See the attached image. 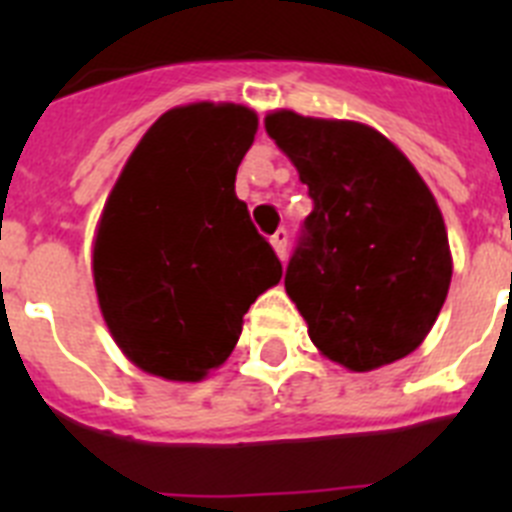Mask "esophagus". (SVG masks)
Wrapping results in <instances>:
<instances>
[{
  "mask_svg": "<svg viewBox=\"0 0 512 512\" xmlns=\"http://www.w3.org/2000/svg\"><path fill=\"white\" fill-rule=\"evenodd\" d=\"M287 243H289V233L284 228H279L277 233L271 235V246H274V251H277L279 259H287Z\"/></svg>",
  "mask_w": 512,
  "mask_h": 512,
  "instance_id": "34e87169",
  "label": "esophagus"
}]
</instances>
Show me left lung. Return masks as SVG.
Returning a JSON list of instances; mask_svg holds the SVG:
<instances>
[{"label":"left lung","mask_w":512,"mask_h":512,"mask_svg":"<svg viewBox=\"0 0 512 512\" xmlns=\"http://www.w3.org/2000/svg\"><path fill=\"white\" fill-rule=\"evenodd\" d=\"M266 133L312 197L284 277L310 341L351 372L413 354L451 284L431 189L395 143L361 122L277 110Z\"/></svg>","instance_id":"1"}]
</instances>
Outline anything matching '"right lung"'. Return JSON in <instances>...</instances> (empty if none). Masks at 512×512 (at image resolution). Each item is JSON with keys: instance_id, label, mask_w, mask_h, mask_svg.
Segmentation results:
<instances>
[{"instance_id": "right-lung-1", "label": "right lung", "mask_w": 512, "mask_h": 512, "mask_svg": "<svg viewBox=\"0 0 512 512\" xmlns=\"http://www.w3.org/2000/svg\"><path fill=\"white\" fill-rule=\"evenodd\" d=\"M259 128L243 104L174 107L140 138L94 238V287L112 338L135 366L200 382L230 356L243 315L282 264L235 197Z\"/></svg>"}]
</instances>
